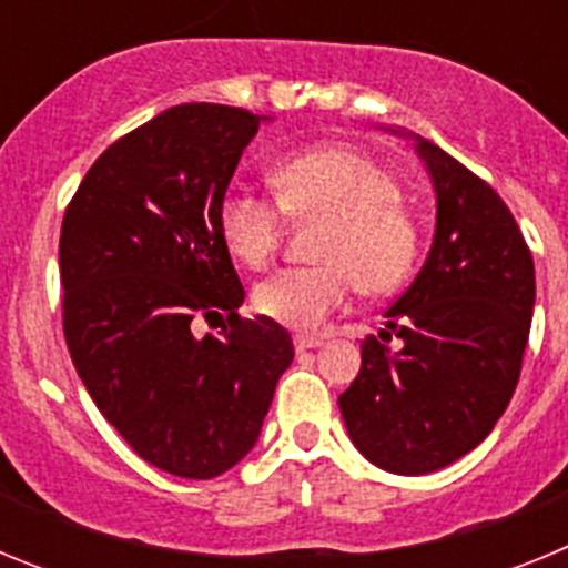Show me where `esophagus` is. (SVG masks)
Returning a JSON list of instances; mask_svg holds the SVG:
<instances>
[{"label":"esophagus","instance_id":"34e87169","mask_svg":"<svg viewBox=\"0 0 568 568\" xmlns=\"http://www.w3.org/2000/svg\"><path fill=\"white\" fill-rule=\"evenodd\" d=\"M321 338H295V353H310V349H318Z\"/></svg>","mask_w":568,"mask_h":568}]
</instances>
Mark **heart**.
<instances>
[{"label":"heart","instance_id":"heart-1","mask_svg":"<svg viewBox=\"0 0 568 568\" xmlns=\"http://www.w3.org/2000/svg\"><path fill=\"white\" fill-rule=\"evenodd\" d=\"M278 204L235 187L219 210L224 244L239 261L261 267L284 233V213L327 222L318 247L321 267H290L255 287V307L298 333L315 329L344 307L349 290L393 293L418 261V224L400 204L395 179L349 148H313L281 159L270 170Z\"/></svg>","mask_w":568,"mask_h":568}]
</instances>
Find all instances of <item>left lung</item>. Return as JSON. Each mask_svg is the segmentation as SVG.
Instances as JSON below:
<instances>
[{
    "mask_svg": "<svg viewBox=\"0 0 568 568\" xmlns=\"http://www.w3.org/2000/svg\"><path fill=\"white\" fill-rule=\"evenodd\" d=\"M415 142L435 190L424 267L361 344V373L338 398L346 433L369 464L426 475L471 453L509 406L520 378L535 264L500 195L438 144Z\"/></svg>",
    "mask_w": 568,
    "mask_h": 568,
    "instance_id": "8db88e82",
    "label": "left lung"
}]
</instances>
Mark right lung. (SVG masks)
<instances>
[{"mask_svg": "<svg viewBox=\"0 0 568 568\" xmlns=\"http://www.w3.org/2000/svg\"><path fill=\"white\" fill-rule=\"evenodd\" d=\"M267 115L175 104L110 144L62 222L64 341L84 389L133 453L207 480L255 446L293 338L239 318L244 287L219 210ZM227 317L222 336L195 320Z\"/></svg>", "mask_w": 568, "mask_h": 568, "instance_id": "obj_1", "label": "right lung"}]
</instances>
